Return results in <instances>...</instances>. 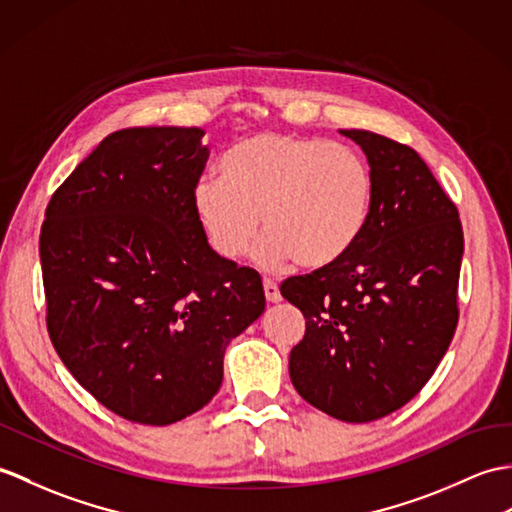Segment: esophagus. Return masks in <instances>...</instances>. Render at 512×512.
<instances>
[{
    "mask_svg": "<svg viewBox=\"0 0 512 512\" xmlns=\"http://www.w3.org/2000/svg\"><path fill=\"white\" fill-rule=\"evenodd\" d=\"M264 294H266V301L268 303H279L281 301L279 285L272 281V279H264Z\"/></svg>",
    "mask_w": 512,
    "mask_h": 512,
    "instance_id": "34e87169",
    "label": "esophagus"
}]
</instances>
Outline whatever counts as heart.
<instances>
[{
    "label": "heart",
    "instance_id": "b5f03b06",
    "mask_svg": "<svg viewBox=\"0 0 512 512\" xmlns=\"http://www.w3.org/2000/svg\"><path fill=\"white\" fill-rule=\"evenodd\" d=\"M222 178L194 185V211L213 251L240 259L268 237L257 259L268 268H325L347 255L373 205V176L351 146L294 133H257L224 154Z\"/></svg>",
    "mask_w": 512,
    "mask_h": 512
}]
</instances>
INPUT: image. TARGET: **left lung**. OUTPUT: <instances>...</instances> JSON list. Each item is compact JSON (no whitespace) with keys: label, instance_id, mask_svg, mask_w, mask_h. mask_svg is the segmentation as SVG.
I'll return each mask as SVG.
<instances>
[{"label":"left lung","instance_id":"1","mask_svg":"<svg viewBox=\"0 0 512 512\" xmlns=\"http://www.w3.org/2000/svg\"><path fill=\"white\" fill-rule=\"evenodd\" d=\"M373 176V205L351 251L281 296L305 316L290 379L314 408L368 423L419 395L458 325L465 237L458 209L410 146L371 130H340Z\"/></svg>","mask_w":512,"mask_h":512}]
</instances>
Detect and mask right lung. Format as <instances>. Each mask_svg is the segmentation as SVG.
<instances>
[{
  "mask_svg": "<svg viewBox=\"0 0 512 512\" xmlns=\"http://www.w3.org/2000/svg\"><path fill=\"white\" fill-rule=\"evenodd\" d=\"M200 128H124L47 202L39 253L58 358L104 408L170 425L207 406L229 342L266 307L253 268L207 242Z\"/></svg>",
  "mask_w": 512,
  "mask_h": 512,
  "instance_id": "add662e5",
  "label": "right lung"
}]
</instances>
